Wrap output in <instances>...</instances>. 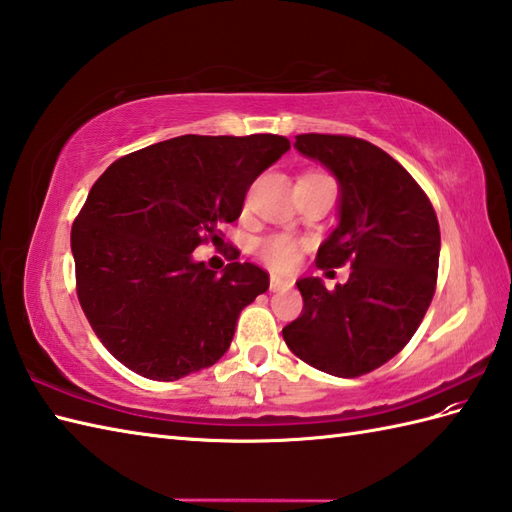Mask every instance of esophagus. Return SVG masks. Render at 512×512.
<instances>
[{
  "label": "esophagus",
  "instance_id": "1",
  "mask_svg": "<svg viewBox=\"0 0 512 512\" xmlns=\"http://www.w3.org/2000/svg\"><path fill=\"white\" fill-rule=\"evenodd\" d=\"M292 286V281L290 279H284V277H277V275H273L270 277V290L273 292H279V290H286V288H290Z\"/></svg>",
  "mask_w": 512,
  "mask_h": 512
}]
</instances>
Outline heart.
I'll return each mask as SVG.
<instances>
[{
	"mask_svg": "<svg viewBox=\"0 0 512 512\" xmlns=\"http://www.w3.org/2000/svg\"><path fill=\"white\" fill-rule=\"evenodd\" d=\"M297 253H299V244L295 237H290L286 233H275L268 235L257 242V255L262 257V262H266L273 270H290L297 262Z\"/></svg>",
	"mask_w": 512,
	"mask_h": 512,
	"instance_id": "obj_1",
	"label": "heart"
}]
</instances>
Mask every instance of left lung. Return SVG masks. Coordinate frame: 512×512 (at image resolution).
<instances>
[{
    "label": "left lung",
    "mask_w": 512,
    "mask_h": 512,
    "mask_svg": "<svg viewBox=\"0 0 512 512\" xmlns=\"http://www.w3.org/2000/svg\"><path fill=\"white\" fill-rule=\"evenodd\" d=\"M295 147L339 182V224L317 266L350 262L352 273L334 290L299 279L303 310L281 334L303 363L356 378L394 358L422 323L438 279V217L407 169L367 140L299 134Z\"/></svg>",
    "instance_id": "obj_1"
}]
</instances>
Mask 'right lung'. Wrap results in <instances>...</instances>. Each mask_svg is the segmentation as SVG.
Here are the masks:
<instances>
[{"label": "right lung", "instance_id": "add662e5", "mask_svg": "<svg viewBox=\"0 0 512 512\" xmlns=\"http://www.w3.org/2000/svg\"><path fill=\"white\" fill-rule=\"evenodd\" d=\"M290 149L275 134L180 136L118 158L94 182L72 226L76 295L110 354L151 380L220 361L266 270L195 262L217 226L235 222L259 173ZM235 250V259H237Z\"/></svg>", "mask_w": 512, "mask_h": 512}]
</instances>
